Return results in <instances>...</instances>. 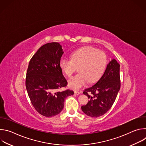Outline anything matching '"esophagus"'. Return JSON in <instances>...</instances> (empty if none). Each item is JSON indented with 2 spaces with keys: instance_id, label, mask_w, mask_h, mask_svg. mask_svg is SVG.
Returning a JSON list of instances; mask_svg holds the SVG:
<instances>
[{
  "instance_id": "1",
  "label": "esophagus",
  "mask_w": 146,
  "mask_h": 146,
  "mask_svg": "<svg viewBox=\"0 0 146 146\" xmlns=\"http://www.w3.org/2000/svg\"><path fill=\"white\" fill-rule=\"evenodd\" d=\"M74 94H75L76 95H78L80 94V92H78V91H74Z\"/></svg>"
}]
</instances>
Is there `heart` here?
I'll return each instance as SVG.
<instances>
[{"label":"heart","mask_w":146,"mask_h":146,"mask_svg":"<svg viewBox=\"0 0 146 146\" xmlns=\"http://www.w3.org/2000/svg\"><path fill=\"white\" fill-rule=\"evenodd\" d=\"M70 58H62L59 66L67 76L70 77L77 67L80 73L69 81L70 88L77 90L85 86L88 81H98L105 72L108 59L106 54L92 47H84L74 51Z\"/></svg>","instance_id":"b5f03b06"}]
</instances>
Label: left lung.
Here are the masks:
<instances>
[{"label": "left lung", "mask_w": 146, "mask_h": 146, "mask_svg": "<svg viewBox=\"0 0 146 146\" xmlns=\"http://www.w3.org/2000/svg\"><path fill=\"white\" fill-rule=\"evenodd\" d=\"M120 65L115 59L108 64L106 70L93 86L83 92L90 100L81 110L91 117H98L106 113L113 106L119 91Z\"/></svg>", "instance_id": "left-lung-1"}]
</instances>
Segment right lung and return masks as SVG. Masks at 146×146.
<instances>
[{"mask_svg":"<svg viewBox=\"0 0 146 146\" xmlns=\"http://www.w3.org/2000/svg\"><path fill=\"white\" fill-rule=\"evenodd\" d=\"M63 54L59 43H47L32 56L28 68L25 84L28 96L36 110L47 117L59 114L66 98L74 94L70 90L59 91L68 84L59 66Z\"/></svg>","mask_w":146,"mask_h":146,"instance_id":"obj_1","label":"right lung"}]
</instances>
